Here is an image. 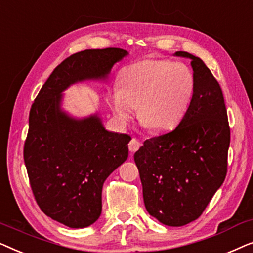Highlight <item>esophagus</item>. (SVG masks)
<instances>
[{"label": "esophagus", "instance_id": "1", "mask_svg": "<svg viewBox=\"0 0 253 253\" xmlns=\"http://www.w3.org/2000/svg\"><path fill=\"white\" fill-rule=\"evenodd\" d=\"M140 141H138L137 139H132L129 143V150L131 151V152H136V151H138L139 150V147H140Z\"/></svg>", "mask_w": 253, "mask_h": 253}]
</instances>
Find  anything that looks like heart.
Wrapping results in <instances>:
<instances>
[{
    "label": "heart",
    "mask_w": 253,
    "mask_h": 253,
    "mask_svg": "<svg viewBox=\"0 0 253 253\" xmlns=\"http://www.w3.org/2000/svg\"><path fill=\"white\" fill-rule=\"evenodd\" d=\"M120 87L108 94V105L120 126L133 119L157 132L174 130L182 122L196 91L188 65L170 60L145 58L121 70Z\"/></svg>",
    "instance_id": "heart-1"
}]
</instances>
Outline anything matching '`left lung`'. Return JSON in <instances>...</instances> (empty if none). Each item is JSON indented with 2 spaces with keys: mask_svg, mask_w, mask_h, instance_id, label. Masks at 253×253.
I'll list each match as a JSON object with an SVG mask.
<instances>
[{
  "mask_svg": "<svg viewBox=\"0 0 253 253\" xmlns=\"http://www.w3.org/2000/svg\"><path fill=\"white\" fill-rule=\"evenodd\" d=\"M196 91L190 108L171 132L146 140L134 153L144 204L159 222L182 227L202 215L227 174L230 129L219 83L195 55Z\"/></svg>",
  "mask_w": 253,
  "mask_h": 253,
  "instance_id": "8db88e82",
  "label": "left lung"
}]
</instances>
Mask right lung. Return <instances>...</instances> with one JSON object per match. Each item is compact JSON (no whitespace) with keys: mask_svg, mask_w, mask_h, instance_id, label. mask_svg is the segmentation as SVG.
<instances>
[{"mask_svg":"<svg viewBox=\"0 0 253 253\" xmlns=\"http://www.w3.org/2000/svg\"><path fill=\"white\" fill-rule=\"evenodd\" d=\"M121 48L86 49L57 65L30 110L24 161L38 205L69 228L91 226L101 215L102 186L129 155L130 136L108 131L101 113L77 117L63 108V92L83 82L108 81Z\"/></svg>","mask_w":253,"mask_h":253,"instance_id":"1","label":"right lung"}]
</instances>
